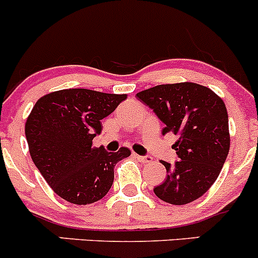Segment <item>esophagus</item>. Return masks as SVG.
Returning <instances> with one entry per match:
<instances>
[{
  "label": "esophagus",
  "mask_w": 258,
  "mask_h": 258,
  "mask_svg": "<svg viewBox=\"0 0 258 258\" xmlns=\"http://www.w3.org/2000/svg\"><path fill=\"white\" fill-rule=\"evenodd\" d=\"M134 157H136L137 159H138L139 162H142V163H151L152 162V158L151 157H144V156H139V154H136L134 153Z\"/></svg>",
  "instance_id": "esophagus-1"
}]
</instances>
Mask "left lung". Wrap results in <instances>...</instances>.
<instances>
[{"label": "left lung", "instance_id": "obj_1", "mask_svg": "<svg viewBox=\"0 0 258 258\" xmlns=\"http://www.w3.org/2000/svg\"><path fill=\"white\" fill-rule=\"evenodd\" d=\"M137 97L166 125L162 133L178 136L173 144L178 161L161 162L167 178L154 187V194L172 205L192 203L212 187L229 152L224 101L210 88L194 82L154 86Z\"/></svg>", "mask_w": 258, "mask_h": 258}]
</instances>
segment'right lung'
<instances>
[{"label":"right lung","mask_w":258,"mask_h":258,"mask_svg":"<svg viewBox=\"0 0 258 258\" xmlns=\"http://www.w3.org/2000/svg\"><path fill=\"white\" fill-rule=\"evenodd\" d=\"M126 95L68 88L44 95L25 122L33 162L51 190L76 205H88L109 192L114 167L131 156V149L106 152L94 147L101 120L111 114Z\"/></svg>","instance_id":"1"}]
</instances>
